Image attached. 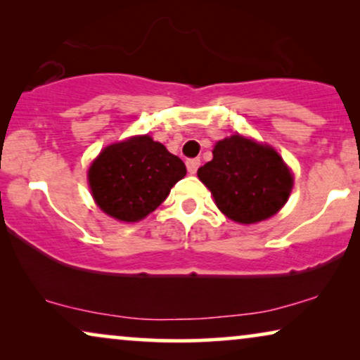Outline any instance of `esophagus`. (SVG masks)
Returning <instances> with one entry per match:
<instances>
[{"instance_id": "esophagus-1", "label": "esophagus", "mask_w": 360, "mask_h": 360, "mask_svg": "<svg viewBox=\"0 0 360 360\" xmlns=\"http://www.w3.org/2000/svg\"><path fill=\"white\" fill-rule=\"evenodd\" d=\"M200 167V159H188L186 160V169H188V174H196V170H198Z\"/></svg>"}]
</instances>
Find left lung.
I'll return each instance as SVG.
<instances>
[{
	"label": "left lung",
	"instance_id": "left-lung-1",
	"mask_svg": "<svg viewBox=\"0 0 360 360\" xmlns=\"http://www.w3.org/2000/svg\"><path fill=\"white\" fill-rule=\"evenodd\" d=\"M198 179L211 190L218 208L243 224L274 216L293 185L292 174L272 147L243 136L219 141L213 160L198 169Z\"/></svg>",
	"mask_w": 360,
	"mask_h": 360
}]
</instances>
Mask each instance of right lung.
<instances>
[{
  "label": "right lung",
  "instance_id": "add662e5",
  "mask_svg": "<svg viewBox=\"0 0 360 360\" xmlns=\"http://www.w3.org/2000/svg\"><path fill=\"white\" fill-rule=\"evenodd\" d=\"M186 174L185 164L149 136L106 147L88 172L93 198L112 218L134 223L152 213Z\"/></svg>",
  "mask_w": 360,
  "mask_h": 360
}]
</instances>
